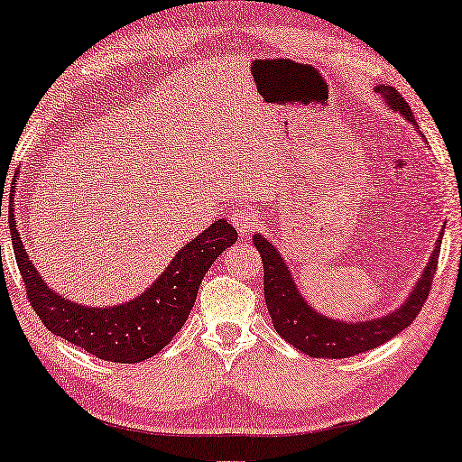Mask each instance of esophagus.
<instances>
[{
	"instance_id": "34e87169",
	"label": "esophagus",
	"mask_w": 462,
	"mask_h": 462,
	"mask_svg": "<svg viewBox=\"0 0 462 462\" xmlns=\"http://www.w3.org/2000/svg\"><path fill=\"white\" fill-rule=\"evenodd\" d=\"M231 223L236 225V229L239 231V236L247 237L249 233H252L254 226L258 225V215H255L252 208L239 207V208H236L231 213Z\"/></svg>"
}]
</instances>
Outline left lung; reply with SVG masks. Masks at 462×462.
I'll return each mask as SVG.
<instances>
[{
  "instance_id": "obj_1",
  "label": "left lung",
  "mask_w": 462,
  "mask_h": 462,
  "mask_svg": "<svg viewBox=\"0 0 462 462\" xmlns=\"http://www.w3.org/2000/svg\"><path fill=\"white\" fill-rule=\"evenodd\" d=\"M376 94L383 96L384 104L391 110L402 115L407 123L415 126L413 112L410 104L403 100V96L391 86H376ZM440 241L430 255L426 270L413 291L410 292L402 307L393 313L379 317V319L366 321H339L329 319L321 313H317L309 302L300 297L297 284L292 281L291 270L286 268V262L278 249L270 244L266 237L255 233L254 245L262 255L263 263V299L270 313V319L274 323L278 336H282L286 342L297 347L302 354L313 358H350L356 354L368 352L373 347L389 342L399 331L410 328L415 315L421 311L423 302L428 299V292L432 289L438 255H440Z\"/></svg>"
}]
</instances>
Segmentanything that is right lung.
<instances>
[{"instance_id":"add662e5","label":"right lung","mask_w":462,"mask_h":462,"mask_svg":"<svg viewBox=\"0 0 462 462\" xmlns=\"http://www.w3.org/2000/svg\"><path fill=\"white\" fill-rule=\"evenodd\" d=\"M7 221L26 297L44 328L92 356L120 365L147 360L171 342L192 311L204 274L237 241L236 226L217 218L180 249L163 274L139 297L112 307H88L49 289L22 245L14 208Z\"/></svg>"}]
</instances>
